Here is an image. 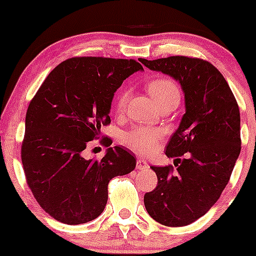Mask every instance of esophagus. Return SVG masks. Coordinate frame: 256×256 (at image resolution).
<instances>
[{
	"instance_id": "34e87169",
	"label": "esophagus",
	"mask_w": 256,
	"mask_h": 256,
	"mask_svg": "<svg viewBox=\"0 0 256 256\" xmlns=\"http://www.w3.org/2000/svg\"><path fill=\"white\" fill-rule=\"evenodd\" d=\"M147 167H148V164H147L144 160L138 158V161H136V170H138V171H140V170H146Z\"/></svg>"
}]
</instances>
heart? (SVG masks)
I'll return each mask as SVG.
<instances>
[{"label": "heart", "mask_w": 256, "mask_h": 256, "mask_svg": "<svg viewBox=\"0 0 256 256\" xmlns=\"http://www.w3.org/2000/svg\"><path fill=\"white\" fill-rule=\"evenodd\" d=\"M148 92L158 108L167 104H177L180 100V88L172 79L168 78H158L152 80L148 84ZM128 92L124 90L116 99V112L121 114L125 110L126 104L128 100ZM164 136V132L158 128H136L134 130L128 131L124 138V141L135 150L138 154H150L156 150L160 140Z\"/></svg>", "instance_id": "heart-1"}]
</instances>
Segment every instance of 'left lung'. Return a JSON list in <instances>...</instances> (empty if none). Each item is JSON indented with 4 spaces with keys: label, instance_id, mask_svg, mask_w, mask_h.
<instances>
[{
    "label": "left lung",
    "instance_id": "obj_1",
    "mask_svg": "<svg viewBox=\"0 0 256 256\" xmlns=\"http://www.w3.org/2000/svg\"><path fill=\"white\" fill-rule=\"evenodd\" d=\"M140 62L180 82L186 108L166 146L177 172L151 166L158 182L144 194V207L164 226H188L216 204L228 184L242 150L239 106L226 80L207 60L176 56Z\"/></svg>",
    "mask_w": 256,
    "mask_h": 256
}]
</instances>
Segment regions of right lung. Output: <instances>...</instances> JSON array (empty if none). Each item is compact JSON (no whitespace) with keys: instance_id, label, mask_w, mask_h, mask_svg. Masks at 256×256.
<instances>
[{"instance_id":"1","label":"right lung","mask_w":256,"mask_h":256,"mask_svg":"<svg viewBox=\"0 0 256 256\" xmlns=\"http://www.w3.org/2000/svg\"><path fill=\"white\" fill-rule=\"evenodd\" d=\"M134 59L76 56L49 73L26 114L23 170L33 196L50 216L76 226L98 218L108 202V184L136 167L134 154L109 147L100 161L82 151L110 124L114 94L142 72Z\"/></svg>"}]
</instances>
